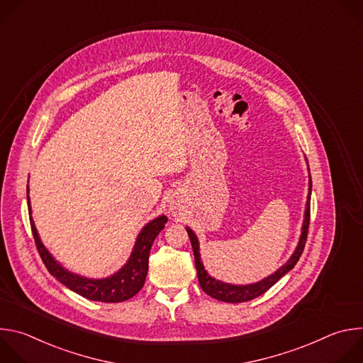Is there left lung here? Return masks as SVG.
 I'll return each mask as SVG.
<instances>
[{"instance_id":"1","label":"left lung","mask_w":363,"mask_h":363,"mask_svg":"<svg viewBox=\"0 0 363 363\" xmlns=\"http://www.w3.org/2000/svg\"><path fill=\"white\" fill-rule=\"evenodd\" d=\"M310 194H312V179H308V195H307V203H306V213H304L301 235H300L296 251L290 257V260L283 267H280L274 274L266 277L262 281L254 283V284L235 286V284H228V283H223V281H218V280L213 279L208 273L205 272V269L202 266V262L199 258V245H198L196 235L192 233L191 228H186V233L189 235L191 245H192V250H194L195 267H196V274H198V281H199L201 289L206 294L217 298V300L227 301V303H242V301H248V300H252L258 296H262L270 287H273L286 273H289L296 266V263L298 262V258H300V255L304 250L306 240H307V233H308V224H310Z\"/></svg>"}]
</instances>
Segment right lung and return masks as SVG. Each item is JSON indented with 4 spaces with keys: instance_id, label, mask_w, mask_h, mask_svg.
<instances>
[{
    "instance_id": "obj_1",
    "label": "right lung",
    "mask_w": 363,
    "mask_h": 363,
    "mask_svg": "<svg viewBox=\"0 0 363 363\" xmlns=\"http://www.w3.org/2000/svg\"><path fill=\"white\" fill-rule=\"evenodd\" d=\"M28 201V214H31L30 208V198L27 195ZM168 218L165 216H161L155 218L149 224L143 227L140 234L138 235V240L135 242L132 255L129 262L113 276L108 279H86L80 277L77 274H73L63 269L51 254L45 250L43 242L40 241V237L37 234L35 225L33 220L30 218L33 237L35 241L37 251L41 257V260L50 274L56 277L62 284L69 287L70 290L76 291L77 294L94 300V301H103V303H121L130 297H133L145 284V279L147 274V263H149V252L150 247L157 238V235L162 231L165 227Z\"/></svg>"
}]
</instances>
